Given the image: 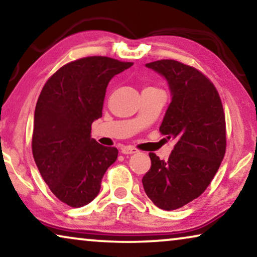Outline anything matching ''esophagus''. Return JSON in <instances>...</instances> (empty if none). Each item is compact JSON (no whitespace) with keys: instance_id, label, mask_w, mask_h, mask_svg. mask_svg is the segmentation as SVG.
I'll return each mask as SVG.
<instances>
[{"instance_id":"1","label":"esophagus","mask_w":257,"mask_h":257,"mask_svg":"<svg viewBox=\"0 0 257 257\" xmlns=\"http://www.w3.org/2000/svg\"><path fill=\"white\" fill-rule=\"evenodd\" d=\"M137 152H138V150H137L136 147H132V146H124L121 149L122 154H133V153H137Z\"/></svg>"}]
</instances>
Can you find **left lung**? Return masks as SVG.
<instances>
[{
	"mask_svg": "<svg viewBox=\"0 0 257 257\" xmlns=\"http://www.w3.org/2000/svg\"><path fill=\"white\" fill-rule=\"evenodd\" d=\"M167 79L172 101L159 128L177 139L168 160L150 153L144 189L165 210L181 208L208 187L226 153V117L216 87L198 69L174 59L146 64Z\"/></svg>",
	"mask_w": 257,
	"mask_h": 257,
	"instance_id": "obj_1",
	"label": "left lung"
}]
</instances>
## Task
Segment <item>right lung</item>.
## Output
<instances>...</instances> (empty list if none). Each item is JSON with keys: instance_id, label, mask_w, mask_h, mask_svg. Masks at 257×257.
Masks as SVG:
<instances>
[{"instance_id": "1", "label": "right lung", "mask_w": 257, "mask_h": 257, "mask_svg": "<svg viewBox=\"0 0 257 257\" xmlns=\"http://www.w3.org/2000/svg\"><path fill=\"white\" fill-rule=\"evenodd\" d=\"M105 56H90L58 69L44 84L34 115L31 149L50 191L70 207L90 203L118 150L91 138V125L103 114L107 84L132 66Z\"/></svg>"}]
</instances>
